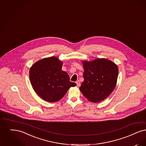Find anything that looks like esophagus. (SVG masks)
<instances>
[{
	"label": "esophagus",
	"instance_id": "1",
	"mask_svg": "<svg viewBox=\"0 0 146 146\" xmlns=\"http://www.w3.org/2000/svg\"><path fill=\"white\" fill-rule=\"evenodd\" d=\"M76 85H77L78 87H79L80 86V82L79 81H77L76 82Z\"/></svg>",
	"mask_w": 146,
	"mask_h": 146
}]
</instances>
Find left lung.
<instances>
[{
    "mask_svg": "<svg viewBox=\"0 0 146 146\" xmlns=\"http://www.w3.org/2000/svg\"><path fill=\"white\" fill-rule=\"evenodd\" d=\"M84 82L79 88L88 101L98 103L106 99L116 86L118 69L116 64L105 58L82 61Z\"/></svg>",
    "mask_w": 146,
    "mask_h": 146,
    "instance_id": "obj_1",
    "label": "left lung"
}]
</instances>
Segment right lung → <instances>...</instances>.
<instances>
[{
  "label": "right lung",
  "instance_id": "obj_1",
  "mask_svg": "<svg viewBox=\"0 0 146 146\" xmlns=\"http://www.w3.org/2000/svg\"><path fill=\"white\" fill-rule=\"evenodd\" d=\"M62 64L58 58L52 56L40 60L30 67V83L35 92L46 102H58L70 88L76 86L62 70Z\"/></svg>",
  "mask_w": 146,
  "mask_h": 146
}]
</instances>
